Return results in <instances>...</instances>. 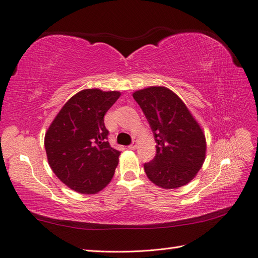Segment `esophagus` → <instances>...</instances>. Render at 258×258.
Wrapping results in <instances>:
<instances>
[{"label":"esophagus","mask_w":258,"mask_h":258,"mask_svg":"<svg viewBox=\"0 0 258 258\" xmlns=\"http://www.w3.org/2000/svg\"><path fill=\"white\" fill-rule=\"evenodd\" d=\"M137 147H138L137 142H134V143H132L131 145H129V146H128L129 150H137Z\"/></svg>","instance_id":"34e87169"}]
</instances>
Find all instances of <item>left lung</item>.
Instances as JSON below:
<instances>
[{
  "instance_id": "1",
  "label": "left lung",
  "mask_w": 258,
  "mask_h": 258,
  "mask_svg": "<svg viewBox=\"0 0 258 258\" xmlns=\"http://www.w3.org/2000/svg\"><path fill=\"white\" fill-rule=\"evenodd\" d=\"M153 130L156 156L144 165L147 177L163 189H175L197 175L206 159L204 130L176 93L163 86L134 92Z\"/></svg>"
}]
</instances>
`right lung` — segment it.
<instances>
[{
	"label": "right lung",
	"mask_w": 258,
	"mask_h": 258,
	"mask_svg": "<svg viewBox=\"0 0 258 258\" xmlns=\"http://www.w3.org/2000/svg\"><path fill=\"white\" fill-rule=\"evenodd\" d=\"M119 97V91L81 90L68 100L46 131L49 166L72 190L97 194L111 182L120 152L106 140L104 115Z\"/></svg>",
	"instance_id": "right-lung-1"
}]
</instances>
